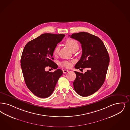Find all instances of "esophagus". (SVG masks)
<instances>
[{"label":"esophagus","instance_id":"34e87169","mask_svg":"<svg viewBox=\"0 0 130 130\" xmlns=\"http://www.w3.org/2000/svg\"><path fill=\"white\" fill-rule=\"evenodd\" d=\"M69 72V71L67 70H63V72L64 73H66V72Z\"/></svg>","mask_w":130,"mask_h":130}]
</instances>
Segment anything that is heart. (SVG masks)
Instances as JSON below:
<instances>
[{
    "mask_svg": "<svg viewBox=\"0 0 130 130\" xmlns=\"http://www.w3.org/2000/svg\"><path fill=\"white\" fill-rule=\"evenodd\" d=\"M65 44L72 51L73 49L79 48V44H78V42L74 39H68L65 42ZM59 50V47H58V46H57L54 50L53 53H54V55H57V54H58ZM60 65L62 67H63L69 68L71 66V63L69 61L65 60V61H62L60 63Z\"/></svg>",
    "mask_w": 130,
    "mask_h": 130,
    "instance_id": "obj_1",
    "label": "heart"
}]
</instances>
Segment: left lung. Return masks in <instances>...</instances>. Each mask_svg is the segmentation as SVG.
<instances>
[{
	"instance_id": "obj_1",
	"label": "left lung",
	"mask_w": 130,
	"mask_h": 130,
	"mask_svg": "<svg viewBox=\"0 0 130 130\" xmlns=\"http://www.w3.org/2000/svg\"><path fill=\"white\" fill-rule=\"evenodd\" d=\"M70 37L82 45V57L75 68L87 69L85 73L74 72L76 78L73 87L78 94L87 96L103 85L109 63V55L103 42L96 36L83 31L73 34Z\"/></svg>"
}]
</instances>
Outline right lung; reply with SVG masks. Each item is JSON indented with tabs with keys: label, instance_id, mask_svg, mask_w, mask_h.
<instances>
[{
	"label": "right lung",
	"instance_id": "obj_1",
	"mask_svg": "<svg viewBox=\"0 0 130 130\" xmlns=\"http://www.w3.org/2000/svg\"><path fill=\"white\" fill-rule=\"evenodd\" d=\"M65 35L44 34L25 45L21 59V66L27 87L40 98L49 97L54 91L62 71L46 72L47 67L56 69L58 65L53 61L55 48Z\"/></svg>",
	"mask_w": 130,
	"mask_h": 130
}]
</instances>
